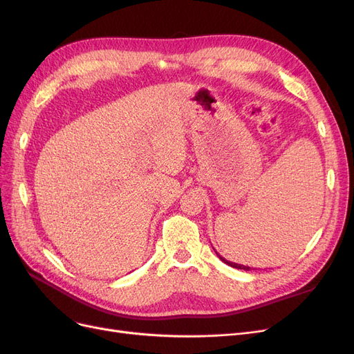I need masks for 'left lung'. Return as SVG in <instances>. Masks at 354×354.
<instances>
[{"label": "left lung", "mask_w": 354, "mask_h": 354, "mask_svg": "<svg viewBox=\"0 0 354 354\" xmlns=\"http://www.w3.org/2000/svg\"><path fill=\"white\" fill-rule=\"evenodd\" d=\"M216 254L218 255V252L216 251ZM218 259L223 261V263H226L227 266H230V267H233V269H241V270H251V267H248V266H242V264H236V263H232V261H227L226 259H224V257H221V255H218Z\"/></svg>", "instance_id": "8db88e82"}]
</instances>
